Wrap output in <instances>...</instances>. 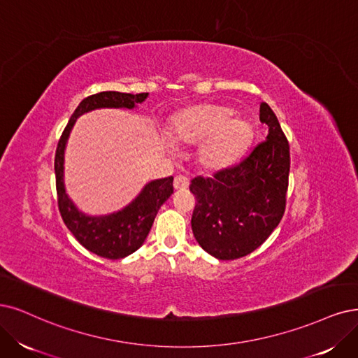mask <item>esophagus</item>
Returning a JSON list of instances; mask_svg holds the SVG:
<instances>
[{
  "label": "esophagus",
  "instance_id": "obj_1",
  "mask_svg": "<svg viewBox=\"0 0 358 358\" xmlns=\"http://www.w3.org/2000/svg\"><path fill=\"white\" fill-rule=\"evenodd\" d=\"M187 187H189V178L186 176H181V174L176 176V178H174V189L176 190H184V189H187Z\"/></svg>",
  "mask_w": 358,
  "mask_h": 358
}]
</instances>
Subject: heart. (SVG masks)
Returning a JSON list of instances; mask_svg holds the SVG:
<instances>
[{"label":"heart","instance_id":"b5f03b06","mask_svg":"<svg viewBox=\"0 0 358 358\" xmlns=\"http://www.w3.org/2000/svg\"><path fill=\"white\" fill-rule=\"evenodd\" d=\"M233 110L220 104H201L178 113L171 122L169 136L180 144L206 140L199 161L208 169H221L233 164L246 150L252 128L242 117H231Z\"/></svg>","mask_w":358,"mask_h":358}]
</instances>
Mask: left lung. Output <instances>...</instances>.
I'll use <instances>...</instances> for the list:
<instances>
[{
    "instance_id": "8db88e82",
    "label": "left lung",
    "mask_w": 358,
    "mask_h": 358,
    "mask_svg": "<svg viewBox=\"0 0 358 358\" xmlns=\"http://www.w3.org/2000/svg\"><path fill=\"white\" fill-rule=\"evenodd\" d=\"M259 121L268 127L266 140L237 164L190 181L196 199L193 234L197 243L218 259L231 261L254 252L285 214L289 141L267 103L259 104Z\"/></svg>"
}]
</instances>
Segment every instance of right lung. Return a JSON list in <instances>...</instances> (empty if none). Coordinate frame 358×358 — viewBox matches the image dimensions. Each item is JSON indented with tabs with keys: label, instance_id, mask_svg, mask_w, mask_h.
Instances as JSON below:
<instances>
[{
	"label": "right lung",
	"instance_id": "obj_1",
	"mask_svg": "<svg viewBox=\"0 0 358 358\" xmlns=\"http://www.w3.org/2000/svg\"><path fill=\"white\" fill-rule=\"evenodd\" d=\"M148 92L129 94L119 91H103L88 96L79 103L71 116L68 125L63 129L57 143L55 157L57 205L66 227L71 230L75 239L90 252L108 259H121L128 257L144 243L148 237L159 208L174 193L172 181L166 177L155 180L136 197V201L116 214L106 217H87L75 208L69 201L63 186V155L69 132L78 116L100 108H127L132 109L136 103L144 101Z\"/></svg>",
	"mask_w": 358,
	"mask_h": 358
}]
</instances>
